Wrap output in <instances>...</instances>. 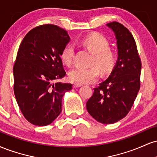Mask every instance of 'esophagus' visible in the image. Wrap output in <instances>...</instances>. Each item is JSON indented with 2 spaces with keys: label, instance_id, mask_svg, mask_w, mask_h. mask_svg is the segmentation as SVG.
<instances>
[{
  "label": "esophagus",
  "instance_id": "34e87169",
  "mask_svg": "<svg viewBox=\"0 0 157 157\" xmlns=\"http://www.w3.org/2000/svg\"><path fill=\"white\" fill-rule=\"evenodd\" d=\"M82 86V84L81 83H78V82H75V83L73 84V88L74 89H76L77 87H80V86Z\"/></svg>",
  "mask_w": 157,
  "mask_h": 157
}]
</instances>
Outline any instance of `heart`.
<instances>
[{"instance_id":"1","label":"heart","mask_w":157,"mask_h":157,"mask_svg":"<svg viewBox=\"0 0 157 157\" xmlns=\"http://www.w3.org/2000/svg\"><path fill=\"white\" fill-rule=\"evenodd\" d=\"M81 45L93 53L90 67L77 66L68 73L71 81L78 83H89L99 76V69L104 75L112 71L117 62V54L109 48V42L101 34L94 32L86 36L80 41ZM75 56V48L72 45H67L63 48L60 54L61 60L66 66H70Z\"/></svg>"}]
</instances>
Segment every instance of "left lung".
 I'll return each mask as SVG.
<instances>
[{
	"instance_id": "left-lung-1",
	"label": "left lung",
	"mask_w": 157,
	"mask_h": 157,
	"mask_svg": "<svg viewBox=\"0 0 157 157\" xmlns=\"http://www.w3.org/2000/svg\"><path fill=\"white\" fill-rule=\"evenodd\" d=\"M115 33L118 60L110 76L97 88L86 109L97 122L113 124L128 113L140 89L141 60L132 34L121 23H107Z\"/></svg>"
}]
</instances>
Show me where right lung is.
<instances>
[{"mask_svg":"<svg viewBox=\"0 0 157 157\" xmlns=\"http://www.w3.org/2000/svg\"><path fill=\"white\" fill-rule=\"evenodd\" d=\"M67 32L45 24L23 39L14 64V93L24 117L35 125L51 124L62 111V99L72 84L58 82L66 76L60 54L69 42Z\"/></svg>","mask_w":157,"mask_h":157,"instance_id":"right-lung-1","label":"right lung"}]
</instances>
